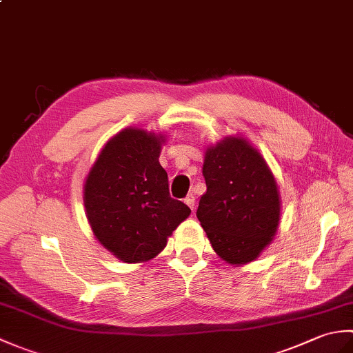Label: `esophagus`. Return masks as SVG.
<instances>
[{
  "label": "esophagus",
  "instance_id": "1",
  "mask_svg": "<svg viewBox=\"0 0 353 353\" xmlns=\"http://www.w3.org/2000/svg\"><path fill=\"white\" fill-rule=\"evenodd\" d=\"M185 203L194 211V205H196V197H194V194H188V196L185 197Z\"/></svg>",
  "mask_w": 353,
  "mask_h": 353
}]
</instances>
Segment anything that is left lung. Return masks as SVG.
<instances>
[{"mask_svg": "<svg viewBox=\"0 0 353 353\" xmlns=\"http://www.w3.org/2000/svg\"><path fill=\"white\" fill-rule=\"evenodd\" d=\"M197 219L212 249L229 264L259 256L279 226L277 185L265 161L247 141L228 138L206 150Z\"/></svg>", "mask_w": 353, "mask_h": 353, "instance_id": "left-lung-1", "label": "left lung"}]
</instances>
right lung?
<instances>
[{"label": "right lung", "instance_id": "right-lung-1", "mask_svg": "<svg viewBox=\"0 0 353 353\" xmlns=\"http://www.w3.org/2000/svg\"><path fill=\"white\" fill-rule=\"evenodd\" d=\"M162 137L125 129L97 157L85 183V208L97 239L124 262L154 258L191 214L171 199L159 163Z\"/></svg>", "mask_w": 353, "mask_h": 353}]
</instances>
